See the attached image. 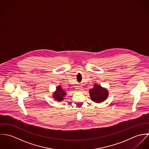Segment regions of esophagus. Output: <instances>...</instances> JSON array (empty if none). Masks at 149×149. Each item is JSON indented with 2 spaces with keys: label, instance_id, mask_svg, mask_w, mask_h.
Segmentation results:
<instances>
[{
  "label": "esophagus",
  "instance_id": "obj_1",
  "mask_svg": "<svg viewBox=\"0 0 149 149\" xmlns=\"http://www.w3.org/2000/svg\"><path fill=\"white\" fill-rule=\"evenodd\" d=\"M77 89H78V90H79V91L83 90V88H82V87H79Z\"/></svg>",
  "mask_w": 149,
  "mask_h": 149
}]
</instances>
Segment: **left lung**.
I'll list each match as a JSON object with an SVG mask.
<instances>
[{
    "label": "left lung",
    "mask_w": 149,
    "mask_h": 149,
    "mask_svg": "<svg viewBox=\"0 0 149 149\" xmlns=\"http://www.w3.org/2000/svg\"><path fill=\"white\" fill-rule=\"evenodd\" d=\"M91 100L97 103L104 102L108 96V90L99 84H95L94 87L89 90Z\"/></svg>",
    "instance_id": "left-lung-1"
}]
</instances>
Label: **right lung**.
<instances>
[{
  "instance_id": "right-lung-1",
  "label": "right lung",
  "mask_w": 149,
  "mask_h": 149,
  "mask_svg": "<svg viewBox=\"0 0 149 149\" xmlns=\"http://www.w3.org/2000/svg\"><path fill=\"white\" fill-rule=\"evenodd\" d=\"M66 95V92L61 88V85H58L57 87L56 91L54 93V95H53V98L56 101L61 102L64 100V97Z\"/></svg>"
}]
</instances>
